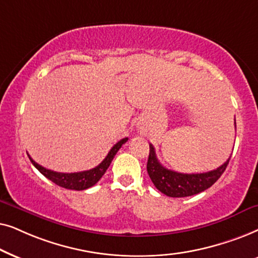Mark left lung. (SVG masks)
<instances>
[{
    "label": "left lung",
    "instance_id": "left-lung-1",
    "mask_svg": "<svg viewBox=\"0 0 258 258\" xmlns=\"http://www.w3.org/2000/svg\"><path fill=\"white\" fill-rule=\"evenodd\" d=\"M236 125V121H235ZM236 127V126H235ZM229 160L216 170L204 173H180L164 167L157 159L156 151L150 144V154L147 160V173L158 190L161 194L173 198L188 197L197 195L212 186L224 172Z\"/></svg>",
    "mask_w": 258,
    "mask_h": 258
}]
</instances>
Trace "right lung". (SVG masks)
I'll return each instance as SVG.
<instances>
[{"label": "right lung", "instance_id": "1", "mask_svg": "<svg viewBox=\"0 0 258 258\" xmlns=\"http://www.w3.org/2000/svg\"><path fill=\"white\" fill-rule=\"evenodd\" d=\"M128 138H123L115 144L114 146L112 147L111 151H109L107 156L104 160L101 161L98 166H95L94 169L92 170H87V171H81V172H74V173H62V172H55V171L48 170L46 167L41 166L37 163H35V160H33L30 156L28 154L30 161L34 166L36 167L37 170L40 171L41 173L43 174L44 177L48 178V179L53 181L56 185H59L61 187L64 188H70V190H77V191H81V190H86V188L93 186L100 180V178L104 176L106 170L108 169V166L111 165L113 158L118 152L120 147H121L123 144H125Z\"/></svg>", "mask_w": 258, "mask_h": 258}]
</instances>
